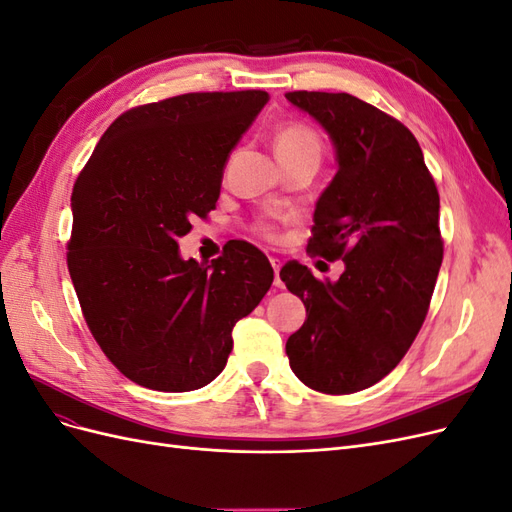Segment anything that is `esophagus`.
<instances>
[{"mask_svg":"<svg viewBox=\"0 0 512 512\" xmlns=\"http://www.w3.org/2000/svg\"><path fill=\"white\" fill-rule=\"evenodd\" d=\"M271 267H273V273H275V282H273V284H275L277 288H282V280H280V267H282V265H280V260L271 258Z\"/></svg>","mask_w":512,"mask_h":512,"instance_id":"1","label":"esophagus"}]
</instances>
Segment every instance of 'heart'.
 <instances>
[{"mask_svg": "<svg viewBox=\"0 0 512 512\" xmlns=\"http://www.w3.org/2000/svg\"><path fill=\"white\" fill-rule=\"evenodd\" d=\"M273 149H275V156H277V160H280V164L294 162V160L320 162L322 141L316 134V130L305 126V123L288 121V123H284V126L277 128L275 138H273ZM258 228L262 235H267V237L275 235L271 224H260Z\"/></svg>", "mask_w": 512, "mask_h": 512, "instance_id": "heart-1", "label": "heart"}]
</instances>
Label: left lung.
I'll return each instance as SVG.
<instances>
[{
  "label": "left lung",
  "mask_w": 512,
  "mask_h": 512,
  "mask_svg": "<svg viewBox=\"0 0 512 512\" xmlns=\"http://www.w3.org/2000/svg\"><path fill=\"white\" fill-rule=\"evenodd\" d=\"M335 147L309 250L344 260L337 282L290 262L280 277L307 318L286 342L305 386L348 395L380 382L421 331L442 265L440 196L414 134L350 94L290 91Z\"/></svg>",
  "instance_id": "obj_1"
}]
</instances>
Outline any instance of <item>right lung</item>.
I'll return each instance as SVG.
<instances>
[{"label":"right lung","instance_id":"right-lung-1","mask_svg":"<svg viewBox=\"0 0 512 512\" xmlns=\"http://www.w3.org/2000/svg\"><path fill=\"white\" fill-rule=\"evenodd\" d=\"M269 94H183L136 106L108 128L74 183L68 271L102 352L145 389L185 393L218 378L232 327L262 301L273 269L235 241L185 260L179 239L220 198L232 149Z\"/></svg>","mask_w":512,"mask_h":512}]
</instances>
